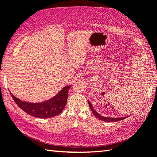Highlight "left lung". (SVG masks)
<instances>
[{
    "label": "left lung",
    "mask_w": 157,
    "mask_h": 157,
    "mask_svg": "<svg viewBox=\"0 0 157 157\" xmlns=\"http://www.w3.org/2000/svg\"><path fill=\"white\" fill-rule=\"evenodd\" d=\"M88 103H89V105L90 109H91L92 113L94 114V116L95 117H97L98 119H100V120L102 121H105V122H116V121H119L123 120V119L126 118H127V117H128V116H125V117H121V118H111V117L102 116H101L100 114L98 113L97 111H95L94 108H93L92 104L89 102V100H88Z\"/></svg>",
    "instance_id": "obj_1"
}]
</instances>
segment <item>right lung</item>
<instances>
[{"label":"right lung","instance_id":"right-lung-1","mask_svg":"<svg viewBox=\"0 0 157 157\" xmlns=\"http://www.w3.org/2000/svg\"><path fill=\"white\" fill-rule=\"evenodd\" d=\"M71 86V85H66L54 97L41 102L21 100L10 92L16 104L25 112L36 118H49L62 112L67 102L68 90Z\"/></svg>","mask_w":157,"mask_h":157}]
</instances>
